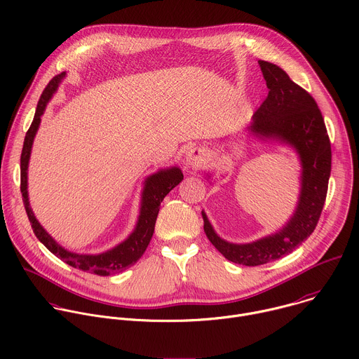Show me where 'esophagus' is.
<instances>
[{
  "instance_id": "34e87169",
  "label": "esophagus",
  "mask_w": 359,
  "mask_h": 359,
  "mask_svg": "<svg viewBox=\"0 0 359 359\" xmlns=\"http://www.w3.org/2000/svg\"><path fill=\"white\" fill-rule=\"evenodd\" d=\"M205 162V154L201 148H190L186 152V166L190 170H197Z\"/></svg>"
}]
</instances>
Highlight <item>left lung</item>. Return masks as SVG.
Here are the masks:
<instances>
[{
	"mask_svg": "<svg viewBox=\"0 0 359 359\" xmlns=\"http://www.w3.org/2000/svg\"><path fill=\"white\" fill-rule=\"evenodd\" d=\"M269 94L252 116L250 135L292 148L300 161V193L293 215L276 232L247 244L228 243L214 231L204 210V232L231 262L258 266L290 254L314 231L323 211L331 173V144L314 98L279 66L258 62ZM208 179L211 175H207Z\"/></svg>",
	"mask_w": 359,
	"mask_h": 359,
	"instance_id": "obj_1",
	"label": "left lung"
}]
</instances>
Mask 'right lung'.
Returning <instances> with one entry per match:
<instances>
[{
  "instance_id": "obj_1",
  "label": "right lung",
  "mask_w": 359,
  "mask_h": 359,
  "mask_svg": "<svg viewBox=\"0 0 359 359\" xmlns=\"http://www.w3.org/2000/svg\"><path fill=\"white\" fill-rule=\"evenodd\" d=\"M65 76L66 73L57 74L49 81V84L46 86V88L41 95V100L35 111L34 121L27 133L22 154H21L22 201L36 238L53 255H56L59 259H62L67 265L77 268L83 272L94 273L98 276H108L112 273L123 272L128 266H133L144 255L154 235L159 205L163 201L165 196L183 180V173L177 166H172V168L161 169L145 179L142 194H141L140 215H138L135 228L123 243H119L114 248L101 254H76L63 248L60 244H57L55 241V238L50 233H48L46 229L36 219L31 208L29 196H28V165H29L34 140L41 126V116L43 115L48 102L50 101L53 94L57 91V87L65 79Z\"/></svg>"
}]
</instances>
